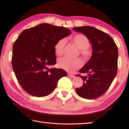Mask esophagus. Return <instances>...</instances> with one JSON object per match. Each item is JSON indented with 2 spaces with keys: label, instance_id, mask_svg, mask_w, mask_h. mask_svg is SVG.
Returning <instances> with one entry per match:
<instances>
[{
  "label": "esophagus",
  "instance_id": "1",
  "mask_svg": "<svg viewBox=\"0 0 129 129\" xmlns=\"http://www.w3.org/2000/svg\"><path fill=\"white\" fill-rule=\"evenodd\" d=\"M68 76H69V77H70V78H75V76L74 75H73V74H68Z\"/></svg>",
  "mask_w": 129,
  "mask_h": 129
}]
</instances>
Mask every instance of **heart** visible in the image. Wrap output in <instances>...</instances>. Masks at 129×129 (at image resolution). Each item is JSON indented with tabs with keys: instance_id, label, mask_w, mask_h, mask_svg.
Listing matches in <instances>:
<instances>
[{
	"instance_id": "1",
	"label": "heart",
	"mask_w": 129,
	"mask_h": 129,
	"mask_svg": "<svg viewBox=\"0 0 129 129\" xmlns=\"http://www.w3.org/2000/svg\"><path fill=\"white\" fill-rule=\"evenodd\" d=\"M73 42L80 49V53L83 58L87 60L92 55V51L89 48L90 42L88 38L83 34H77L72 38ZM66 39L63 38L59 40L54 45V52L56 55L60 56L63 53L66 45ZM57 65L59 68L69 72L79 69L82 65V61L80 59H70L67 57H63L57 60Z\"/></svg>"
}]
</instances>
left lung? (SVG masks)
<instances>
[{
    "instance_id": "8db88e82",
    "label": "left lung",
    "mask_w": 129,
    "mask_h": 129,
    "mask_svg": "<svg viewBox=\"0 0 129 129\" xmlns=\"http://www.w3.org/2000/svg\"><path fill=\"white\" fill-rule=\"evenodd\" d=\"M74 30L84 34L92 46V54L86 64L79 71L87 76L83 79L81 87L75 89L77 94L86 99H95L108 90L117 70L118 49L110 35L94 27H75Z\"/></svg>"
}]
</instances>
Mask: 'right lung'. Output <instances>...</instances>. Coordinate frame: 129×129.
<instances>
[{
	"label": "right lung",
	"mask_w": 129,
	"mask_h": 129,
	"mask_svg": "<svg viewBox=\"0 0 129 129\" xmlns=\"http://www.w3.org/2000/svg\"><path fill=\"white\" fill-rule=\"evenodd\" d=\"M72 31L63 26L43 23L24 30L14 43L12 67L25 91L44 97L53 92L59 80L67 73L62 69L49 68L56 64L54 45Z\"/></svg>",
	"instance_id": "1"
}]
</instances>
